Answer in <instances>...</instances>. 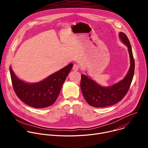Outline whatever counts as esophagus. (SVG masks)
I'll list each match as a JSON object with an SVG mask.
<instances>
[{"label": "esophagus", "mask_w": 148, "mask_h": 148, "mask_svg": "<svg viewBox=\"0 0 148 148\" xmlns=\"http://www.w3.org/2000/svg\"><path fill=\"white\" fill-rule=\"evenodd\" d=\"M73 70L74 71H78V70H79V66H78L77 64H74V65H73Z\"/></svg>", "instance_id": "obj_1"}]
</instances>
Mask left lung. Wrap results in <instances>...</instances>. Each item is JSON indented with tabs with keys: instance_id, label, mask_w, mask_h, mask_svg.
Returning a JSON list of instances; mask_svg holds the SVG:
<instances>
[{
	"instance_id": "obj_1",
	"label": "left lung",
	"mask_w": 148,
	"mask_h": 148,
	"mask_svg": "<svg viewBox=\"0 0 148 148\" xmlns=\"http://www.w3.org/2000/svg\"><path fill=\"white\" fill-rule=\"evenodd\" d=\"M119 35L123 43L128 47L131 59V67L124 79L112 86L103 87L86 75H81L80 86L82 93L88 103L94 107H106L116 103L123 98L131 86L135 71L132 47L125 34L120 32Z\"/></svg>"
}]
</instances>
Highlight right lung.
I'll list each match as a JSON object with an SVG mask.
<instances>
[{
  "mask_svg": "<svg viewBox=\"0 0 148 148\" xmlns=\"http://www.w3.org/2000/svg\"><path fill=\"white\" fill-rule=\"evenodd\" d=\"M73 66L69 64L43 81L34 84L25 83L20 80L10 67L13 88L17 97L29 106L35 108L48 107L57 99Z\"/></svg>",
  "mask_w": 148,
  "mask_h": 148,
  "instance_id": "obj_1",
  "label": "right lung"
}]
</instances>
